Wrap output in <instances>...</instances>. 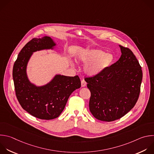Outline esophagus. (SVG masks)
<instances>
[{"label":"esophagus","mask_w":154,"mask_h":154,"mask_svg":"<svg viewBox=\"0 0 154 154\" xmlns=\"http://www.w3.org/2000/svg\"><path fill=\"white\" fill-rule=\"evenodd\" d=\"M81 84H82V87H85L86 85V82L85 80H82Z\"/></svg>","instance_id":"1"}]
</instances>
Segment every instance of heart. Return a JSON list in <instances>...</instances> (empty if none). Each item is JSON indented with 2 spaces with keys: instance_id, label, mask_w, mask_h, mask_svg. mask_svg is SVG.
I'll return each instance as SVG.
<instances>
[{
  "instance_id": "b5f03b06",
  "label": "heart",
  "mask_w": 154,
  "mask_h": 154,
  "mask_svg": "<svg viewBox=\"0 0 154 154\" xmlns=\"http://www.w3.org/2000/svg\"><path fill=\"white\" fill-rule=\"evenodd\" d=\"M79 60L83 63H90L86 68V72L91 75H96L109 68L114 61V57L110 53H105L103 50L95 49L82 51L78 56Z\"/></svg>"
}]
</instances>
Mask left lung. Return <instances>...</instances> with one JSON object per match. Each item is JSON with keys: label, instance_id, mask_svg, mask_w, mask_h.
<instances>
[{"label": "left lung", "instance_id": "obj_1", "mask_svg": "<svg viewBox=\"0 0 154 154\" xmlns=\"http://www.w3.org/2000/svg\"><path fill=\"white\" fill-rule=\"evenodd\" d=\"M120 46L118 61L99 74L85 77L91 92L89 110L101 121L121 119L134 107L140 95L141 67L129 48Z\"/></svg>", "mask_w": 154, "mask_h": 154}]
</instances>
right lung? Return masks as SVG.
Masks as SVG:
<instances>
[{
	"label": "right lung",
	"mask_w": 154,
	"mask_h": 154,
	"mask_svg": "<svg viewBox=\"0 0 154 154\" xmlns=\"http://www.w3.org/2000/svg\"><path fill=\"white\" fill-rule=\"evenodd\" d=\"M54 46L55 43L49 37L33 38L20 51L13 69L16 95L20 105L29 114L42 120L58 117L72 92L81 87L78 75H56L49 84L42 87H36L28 80L26 67L32 53Z\"/></svg>",
	"instance_id": "add662e5"
}]
</instances>
